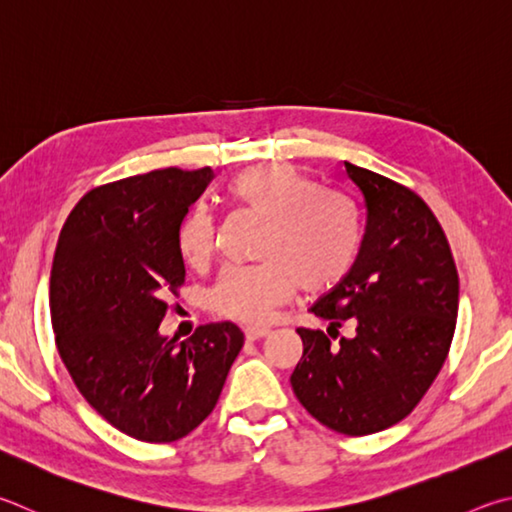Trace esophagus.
<instances>
[{
  "instance_id": "34e87169",
  "label": "esophagus",
  "mask_w": 512,
  "mask_h": 512,
  "mask_svg": "<svg viewBox=\"0 0 512 512\" xmlns=\"http://www.w3.org/2000/svg\"><path fill=\"white\" fill-rule=\"evenodd\" d=\"M244 333H246V340H262V338H266L271 331H268V329H253V327H250V329H246Z\"/></svg>"
}]
</instances>
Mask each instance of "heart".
<instances>
[{
	"instance_id": "1",
	"label": "heart",
	"mask_w": 512,
	"mask_h": 512,
	"mask_svg": "<svg viewBox=\"0 0 512 512\" xmlns=\"http://www.w3.org/2000/svg\"><path fill=\"white\" fill-rule=\"evenodd\" d=\"M232 197L268 219L259 266H228L206 295L208 309L221 318L264 324L297 286L309 293L333 288L358 253V217L345 199L315 192L291 165L273 163L241 172ZM179 248L190 266H206L217 248V224L208 206L188 212L179 228Z\"/></svg>"
}]
</instances>
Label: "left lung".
<instances>
[{"label": "left lung", "instance_id": "8db88e82", "mask_svg": "<svg viewBox=\"0 0 512 512\" xmlns=\"http://www.w3.org/2000/svg\"><path fill=\"white\" fill-rule=\"evenodd\" d=\"M356 194L362 239L351 271L311 306L332 337L297 329V401L329 430L374 434L410 414L439 374L454 336L459 275L450 244L425 201L365 167L342 163Z\"/></svg>", "mask_w": 512, "mask_h": 512}]
</instances>
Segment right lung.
Segmentation results:
<instances>
[{
	"mask_svg": "<svg viewBox=\"0 0 512 512\" xmlns=\"http://www.w3.org/2000/svg\"><path fill=\"white\" fill-rule=\"evenodd\" d=\"M215 172L165 167L87 192L55 248L49 306L64 367L94 410L147 443L183 439L219 401L244 347L232 322L159 333L185 282L179 228Z\"/></svg>",
	"mask_w": 512,
	"mask_h": 512,
	"instance_id": "right-lung-1",
	"label": "right lung"
}]
</instances>
